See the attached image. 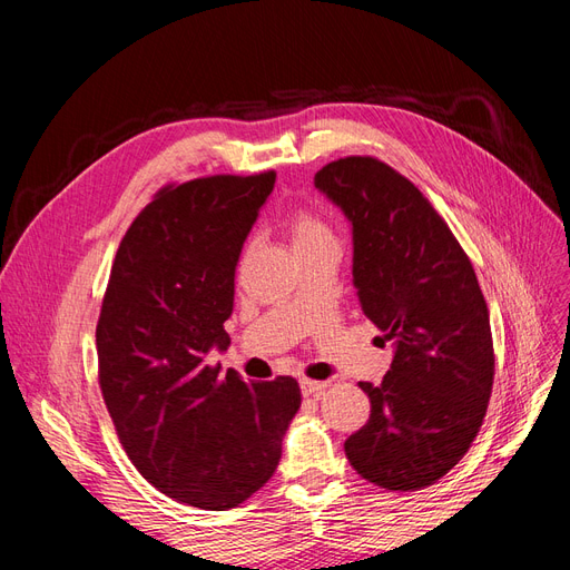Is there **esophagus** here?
I'll use <instances>...</instances> for the list:
<instances>
[{
	"instance_id": "1",
	"label": "esophagus",
	"mask_w": 570,
	"mask_h": 570,
	"mask_svg": "<svg viewBox=\"0 0 570 570\" xmlns=\"http://www.w3.org/2000/svg\"><path fill=\"white\" fill-rule=\"evenodd\" d=\"M299 387H302V394H314V396H318V394H323L325 390H327V383H318V381H308V377H302L299 381Z\"/></svg>"
}]
</instances>
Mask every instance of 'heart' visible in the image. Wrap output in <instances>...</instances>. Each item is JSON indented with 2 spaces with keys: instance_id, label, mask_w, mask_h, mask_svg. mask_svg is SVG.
<instances>
[{
  "instance_id": "heart-1",
  "label": "heart",
  "mask_w": 570,
  "mask_h": 570,
  "mask_svg": "<svg viewBox=\"0 0 570 570\" xmlns=\"http://www.w3.org/2000/svg\"><path fill=\"white\" fill-rule=\"evenodd\" d=\"M289 233H292V243L297 245H312L318 243V239H331L333 233L325 223L312 214V212H297L289 220Z\"/></svg>"
}]
</instances>
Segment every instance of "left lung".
Wrapping results in <instances>:
<instances>
[{"label": "left lung", "mask_w": 570, "mask_h": 570, "mask_svg": "<svg viewBox=\"0 0 570 570\" xmlns=\"http://www.w3.org/2000/svg\"><path fill=\"white\" fill-rule=\"evenodd\" d=\"M314 185L352 226V278L394 342L368 394V423L344 442L352 469L406 492L433 485L469 452L494 381L490 312L469 256L421 189L373 157L323 166Z\"/></svg>", "instance_id": "8db88e82"}]
</instances>
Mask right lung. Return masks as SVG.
I'll return each mask as SVG.
<instances>
[{
	"instance_id": "add662e5",
	"label": "right lung",
	"mask_w": 570,
	"mask_h": 570,
	"mask_svg": "<svg viewBox=\"0 0 570 570\" xmlns=\"http://www.w3.org/2000/svg\"><path fill=\"white\" fill-rule=\"evenodd\" d=\"M275 174L164 187L116 252L97 323L99 387L126 454L176 502L226 511L262 490L302 404L295 377L245 383L226 352L235 266Z\"/></svg>"
}]
</instances>
